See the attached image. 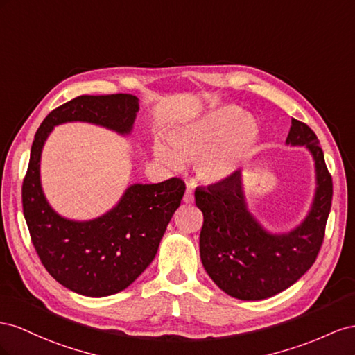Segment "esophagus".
I'll list each match as a JSON object with an SVG mask.
<instances>
[{
    "label": "esophagus",
    "instance_id": "1",
    "mask_svg": "<svg viewBox=\"0 0 355 355\" xmlns=\"http://www.w3.org/2000/svg\"><path fill=\"white\" fill-rule=\"evenodd\" d=\"M193 199H195V196H193V187H191V186H187L183 200L186 202V204H191V202H193Z\"/></svg>",
    "mask_w": 355,
    "mask_h": 355
}]
</instances>
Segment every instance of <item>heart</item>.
I'll return each mask as SVG.
<instances>
[{
    "instance_id": "heart-1",
    "label": "heart",
    "mask_w": 355,
    "mask_h": 355,
    "mask_svg": "<svg viewBox=\"0 0 355 355\" xmlns=\"http://www.w3.org/2000/svg\"><path fill=\"white\" fill-rule=\"evenodd\" d=\"M259 137L254 120L226 105L174 128L168 135L171 147L157 139L153 153L172 169H180L184 162H196L202 178L221 181L244 165Z\"/></svg>"
}]
</instances>
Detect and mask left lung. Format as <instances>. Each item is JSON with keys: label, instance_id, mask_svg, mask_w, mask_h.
<instances>
[{"label": "left lung", "instance_id": "obj_1", "mask_svg": "<svg viewBox=\"0 0 355 355\" xmlns=\"http://www.w3.org/2000/svg\"><path fill=\"white\" fill-rule=\"evenodd\" d=\"M315 132L291 119L287 144L306 146L315 160L317 193L312 209L299 227L284 235L263 230L247 211L238 172L220 183L195 190L204 214L200 260L211 279L241 300L275 296L305 273L317 260L331 207L333 181Z\"/></svg>", "mask_w": 355, "mask_h": 355}]
</instances>
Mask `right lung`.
<instances>
[{
  "mask_svg": "<svg viewBox=\"0 0 355 355\" xmlns=\"http://www.w3.org/2000/svg\"><path fill=\"white\" fill-rule=\"evenodd\" d=\"M137 111L134 95H82L50 111L35 132L22 183L24 216L46 270L78 295L104 297L132 284L155 259L186 183L174 177L159 184H134L105 216L71 221L58 216L44 199L42 148L53 126L65 121H89L129 134Z\"/></svg>",
  "mask_w": 355,
  "mask_h": 355,
  "instance_id": "obj_1",
  "label": "right lung"
}]
</instances>
